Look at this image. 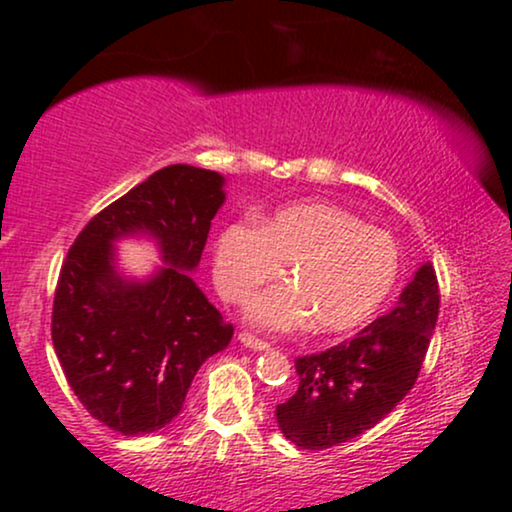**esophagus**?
<instances>
[{"mask_svg": "<svg viewBox=\"0 0 512 512\" xmlns=\"http://www.w3.org/2000/svg\"><path fill=\"white\" fill-rule=\"evenodd\" d=\"M238 339H240V344L248 346V349H252V351H269V344L264 342V339H257L255 334H250V332H240Z\"/></svg>", "mask_w": 512, "mask_h": 512, "instance_id": "34e87169", "label": "esophagus"}]
</instances>
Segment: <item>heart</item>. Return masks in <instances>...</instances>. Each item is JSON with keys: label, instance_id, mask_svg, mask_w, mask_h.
<instances>
[{"label": "heart", "instance_id": "obj_1", "mask_svg": "<svg viewBox=\"0 0 512 512\" xmlns=\"http://www.w3.org/2000/svg\"><path fill=\"white\" fill-rule=\"evenodd\" d=\"M221 296L243 303L286 267L289 284L257 293L245 320L264 332H349L378 313L399 272L390 233L330 202H296L219 231L211 248Z\"/></svg>", "mask_w": 512, "mask_h": 512}]
</instances>
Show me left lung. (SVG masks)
Listing matches in <instances>:
<instances>
[{"mask_svg":"<svg viewBox=\"0 0 512 512\" xmlns=\"http://www.w3.org/2000/svg\"><path fill=\"white\" fill-rule=\"evenodd\" d=\"M436 269L421 264L390 313L356 337L296 358V395L276 407V424L303 450L361 436L402 402L419 378L438 322Z\"/></svg>","mask_w":512,"mask_h":512,"instance_id":"obj_1","label":"left lung"}]
</instances>
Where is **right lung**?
Segmentation results:
<instances>
[{
	"instance_id": "add662e5",
	"label": "right lung",
	"mask_w": 512,
	"mask_h": 512,
	"mask_svg": "<svg viewBox=\"0 0 512 512\" xmlns=\"http://www.w3.org/2000/svg\"><path fill=\"white\" fill-rule=\"evenodd\" d=\"M223 175L175 163L86 223L69 248L52 305V346L67 383L122 436H144L180 414L199 366L233 337L190 272L226 202ZM151 237L164 264L149 280L116 269L114 243Z\"/></svg>"
}]
</instances>
